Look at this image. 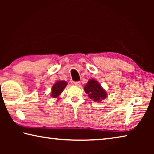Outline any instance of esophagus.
Masks as SVG:
<instances>
[{"instance_id":"esophagus-1","label":"esophagus","mask_w":154,"mask_h":154,"mask_svg":"<svg viewBox=\"0 0 154 154\" xmlns=\"http://www.w3.org/2000/svg\"><path fill=\"white\" fill-rule=\"evenodd\" d=\"M74 85H76V86L79 87L80 85H81V83L79 82H74Z\"/></svg>"}]
</instances>
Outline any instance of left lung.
<instances>
[{
    "instance_id": "8db88e82",
    "label": "left lung",
    "mask_w": 154,
    "mask_h": 154,
    "mask_svg": "<svg viewBox=\"0 0 154 154\" xmlns=\"http://www.w3.org/2000/svg\"><path fill=\"white\" fill-rule=\"evenodd\" d=\"M84 90L90 99L95 102H100L107 96V93L97 81L90 79L84 87Z\"/></svg>"
}]
</instances>
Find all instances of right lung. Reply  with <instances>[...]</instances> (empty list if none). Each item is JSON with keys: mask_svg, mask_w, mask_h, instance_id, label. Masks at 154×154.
<instances>
[{"mask_svg": "<svg viewBox=\"0 0 154 154\" xmlns=\"http://www.w3.org/2000/svg\"><path fill=\"white\" fill-rule=\"evenodd\" d=\"M67 82L65 81H57V82L54 83L51 88V96L52 98H58L61 93L63 92L65 87L66 86Z\"/></svg>", "mask_w": 154, "mask_h": 154, "instance_id": "1", "label": "right lung"}]
</instances>
